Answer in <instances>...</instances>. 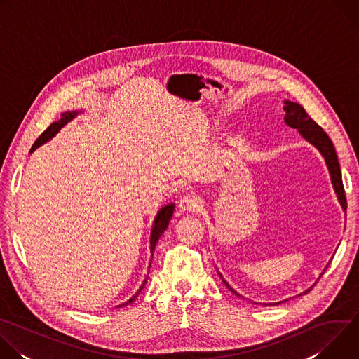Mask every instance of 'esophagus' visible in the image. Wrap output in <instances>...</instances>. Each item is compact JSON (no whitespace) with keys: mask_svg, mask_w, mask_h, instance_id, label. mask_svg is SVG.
Returning <instances> with one entry per match:
<instances>
[{"mask_svg":"<svg viewBox=\"0 0 359 359\" xmlns=\"http://www.w3.org/2000/svg\"><path fill=\"white\" fill-rule=\"evenodd\" d=\"M177 206H179V209H180L182 212L189 213V212H194V210L198 208V201H197V198H196L194 196L186 194V196H183V197L179 200Z\"/></svg>","mask_w":359,"mask_h":359,"instance_id":"1","label":"esophagus"}]
</instances>
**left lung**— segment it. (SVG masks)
Here are the masks:
<instances>
[{
  "label": "left lung",
  "instance_id": "left-lung-1",
  "mask_svg": "<svg viewBox=\"0 0 359 359\" xmlns=\"http://www.w3.org/2000/svg\"><path fill=\"white\" fill-rule=\"evenodd\" d=\"M284 112H285V116H284V122L290 126V128H294L299 132V135L309 142L311 143L320 153L321 156L324 158L325 161V165L328 168V172H330V177H331V183H332V187L337 193V198L341 204L342 210L345 212L346 210V198H345V191H344V184H342V176H341V169H339V162H338V156L335 153V147L331 142V139L328 137V135L324 132V129L321 126H318L309 115H306V112L304 111V108L297 104V102H291L288 99L284 100V107H283ZM328 267V266H327ZM327 267L324 269V271L327 270ZM324 271L321 273V276L324 274ZM219 273V271H217ZM220 278L223 280V283L227 285V288L236 294L237 297H241L236 290H233L229 283L222 277V274L219 273ZM320 276V277H321ZM309 292V290L304 291L302 294ZM287 301V299H284ZM284 301H278V302H271L270 305H278ZM257 304V302H255ZM269 305V304H266Z\"/></svg>",
  "mask_w": 359,
  "mask_h": 359
}]
</instances>
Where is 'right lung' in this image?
I'll use <instances>...</instances> for the list:
<instances>
[{
  "label": "right lung",
  "mask_w": 359,
  "mask_h": 359,
  "mask_svg": "<svg viewBox=\"0 0 359 359\" xmlns=\"http://www.w3.org/2000/svg\"><path fill=\"white\" fill-rule=\"evenodd\" d=\"M79 114H82V112H81V111H68V112H64V114L61 115V119H60V121L50 123L49 128L35 140V143L32 144L29 153H32L34 150H36L41 144L49 142L53 137H55V135H57L68 122H71L72 119H75ZM173 212H175V203H169V204H166V206H163V208L158 212L155 220H153V226H151V231H150V252H151V259H153V251H155V247H156V244H158L161 236L163 234V231H165V230L168 229V226H169V222H170V219H172V216H173ZM151 259H150V262H151ZM149 269H150V264H149ZM146 281H147V277L143 280V283H142V285L139 287V290H137L126 302H123V304H121V305H118V306H125V305L132 304V302L136 299V297L139 295V292L143 290Z\"/></svg>",
  "instance_id": "1"
}]
</instances>
